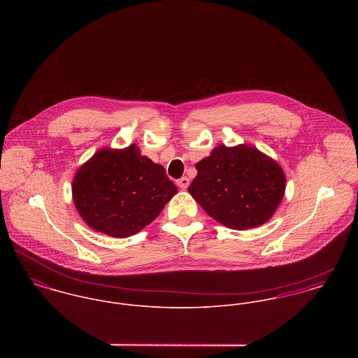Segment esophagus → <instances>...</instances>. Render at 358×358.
<instances>
[{
	"instance_id": "1",
	"label": "esophagus",
	"mask_w": 358,
	"mask_h": 358,
	"mask_svg": "<svg viewBox=\"0 0 358 358\" xmlns=\"http://www.w3.org/2000/svg\"><path fill=\"white\" fill-rule=\"evenodd\" d=\"M178 186L182 189V190H185V189H187L189 187V185H190V180H189V178H186V176H183V178H180L178 182Z\"/></svg>"
}]
</instances>
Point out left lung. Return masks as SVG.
Masks as SVG:
<instances>
[{"mask_svg":"<svg viewBox=\"0 0 358 358\" xmlns=\"http://www.w3.org/2000/svg\"><path fill=\"white\" fill-rule=\"evenodd\" d=\"M196 168L199 173L189 193L229 229L247 230L266 223L284 197L282 168L252 146L220 145Z\"/></svg>","mask_w":358,"mask_h":358,"instance_id":"8db88e82","label":"left lung"}]
</instances>
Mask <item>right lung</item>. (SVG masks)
I'll return each mask as SVG.
<instances>
[{
  "label": "right lung",
  "instance_id": "right-lung-1",
  "mask_svg": "<svg viewBox=\"0 0 358 358\" xmlns=\"http://www.w3.org/2000/svg\"><path fill=\"white\" fill-rule=\"evenodd\" d=\"M71 190L84 222L115 238L139 233L178 193L164 166L136 145L96 152L77 171Z\"/></svg>",
  "mask_w": 358,
  "mask_h": 358
}]
</instances>
